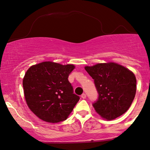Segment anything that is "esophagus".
<instances>
[{
	"label": "esophagus",
	"instance_id": "1",
	"mask_svg": "<svg viewBox=\"0 0 150 150\" xmlns=\"http://www.w3.org/2000/svg\"><path fill=\"white\" fill-rule=\"evenodd\" d=\"M81 97V98H83V99H85V98H86V94H84V93H83V94H82Z\"/></svg>",
	"mask_w": 150,
	"mask_h": 150
}]
</instances>
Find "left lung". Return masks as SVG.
<instances>
[{
	"instance_id": "8db88e82",
	"label": "left lung",
	"mask_w": 150,
	"mask_h": 150,
	"mask_svg": "<svg viewBox=\"0 0 150 150\" xmlns=\"http://www.w3.org/2000/svg\"><path fill=\"white\" fill-rule=\"evenodd\" d=\"M94 79L98 99L93 104L96 112L107 120L123 115L135 96L137 79L129 69L113 62L84 67Z\"/></svg>"
}]
</instances>
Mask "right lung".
Here are the masks:
<instances>
[{
	"label": "right lung",
	"mask_w": 150,
	"mask_h": 150,
	"mask_svg": "<svg viewBox=\"0 0 150 150\" xmlns=\"http://www.w3.org/2000/svg\"><path fill=\"white\" fill-rule=\"evenodd\" d=\"M75 65L45 61L31 66L23 78L24 98L28 108L44 122L64 121L79 97L73 94L68 77Z\"/></svg>",
	"instance_id": "obj_1"
}]
</instances>
